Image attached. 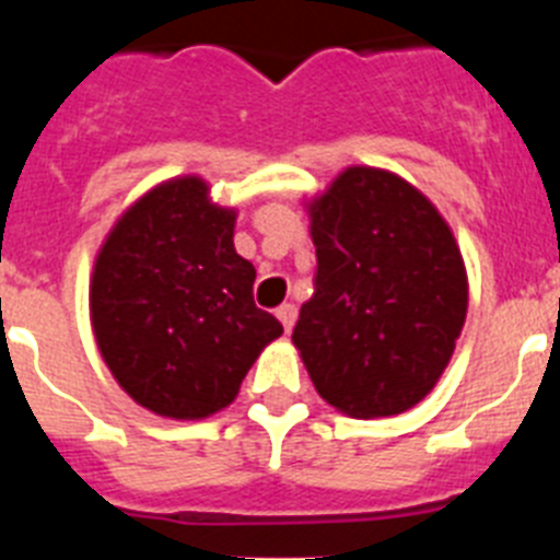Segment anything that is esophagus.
Returning a JSON list of instances; mask_svg holds the SVG:
<instances>
[{"mask_svg": "<svg viewBox=\"0 0 560 560\" xmlns=\"http://www.w3.org/2000/svg\"><path fill=\"white\" fill-rule=\"evenodd\" d=\"M277 319L283 323L285 334H291V328H294V323H296V308H294V305H291V303L280 305V308H277Z\"/></svg>", "mask_w": 560, "mask_h": 560, "instance_id": "1", "label": "esophagus"}]
</instances>
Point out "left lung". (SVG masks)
I'll use <instances>...</instances> for the list:
<instances>
[{
    "mask_svg": "<svg viewBox=\"0 0 560 560\" xmlns=\"http://www.w3.org/2000/svg\"><path fill=\"white\" fill-rule=\"evenodd\" d=\"M314 296L291 334L316 393L350 418L427 398L468 311L452 226L398 173L353 165L308 201Z\"/></svg>",
    "mask_w": 560,
    "mask_h": 560,
    "instance_id": "obj_1",
    "label": "left lung"
}]
</instances>
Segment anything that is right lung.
I'll return each instance as SVG.
<instances>
[{"mask_svg": "<svg viewBox=\"0 0 560 560\" xmlns=\"http://www.w3.org/2000/svg\"><path fill=\"white\" fill-rule=\"evenodd\" d=\"M235 219L201 176H176L133 201L97 252L89 283L97 350L153 415L221 412L283 334L252 300L255 266L232 244Z\"/></svg>", "mask_w": 560, "mask_h": 560, "instance_id": "right-lung-1", "label": "right lung"}]
</instances>
